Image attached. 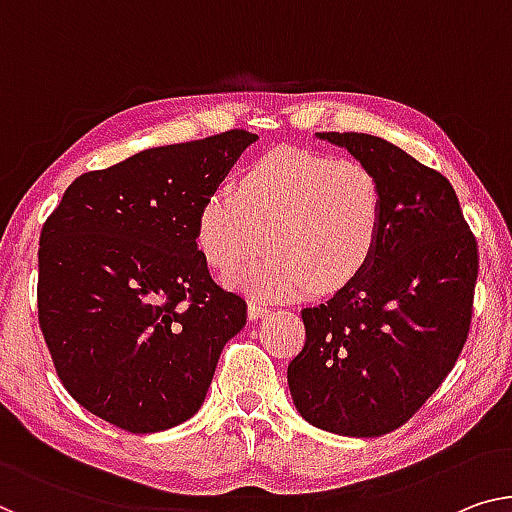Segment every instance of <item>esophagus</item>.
Instances as JSON below:
<instances>
[{"mask_svg":"<svg viewBox=\"0 0 512 512\" xmlns=\"http://www.w3.org/2000/svg\"><path fill=\"white\" fill-rule=\"evenodd\" d=\"M269 312H271L269 305H264V303H259V301H250L248 303V317L250 319H259V317L269 315Z\"/></svg>","mask_w":512,"mask_h":512,"instance_id":"esophagus-1","label":"esophagus"}]
</instances>
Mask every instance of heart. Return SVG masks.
<instances>
[{"mask_svg": "<svg viewBox=\"0 0 512 512\" xmlns=\"http://www.w3.org/2000/svg\"><path fill=\"white\" fill-rule=\"evenodd\" d=\"M381 223L379 181L358 160L278 151L250 165L234 188L218 186L204 197L195 246L227 278L257 255L264 236L269 255L230 282L257 299L292 301L361 278Z\"/></svg>", "mask_w": 512, "mask_h": 512, "instance_id": "heart-1", "label": "heart"}]
</instances>
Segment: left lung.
Returning a JSON list of instances; mask_svg holds the SVG:
<instances>
[{"mask_svg": "<svg viewBox=\"0 0 512 512\" xmlns=\"http://www.w3.org/2000/svg\"><path fill=\"white\" fill-rule=\"evenodd\" d=\"M375 174L377 253L352 285L303 308L287 368L299 414L345 437L398 430L455 368L471 331L478 243L444 174L365 133H317Z\"/></svg>", "mask_w": 512, "mask_h": 512, "instance_id": "left-lung-1", "label": "left lung"}]
</instances>
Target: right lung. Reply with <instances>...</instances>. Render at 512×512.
I'll list each match as a JSON object with an SVG mask.
<instances>
[{
    "label": "right lung",
    "instance_id": "right-lung-1",
    "mask_svg": "<svg viewBox=\"0 0 512 512\" xmlns=\"http://www.w3.org/2000/svg\"><path fill=\"white\" fill-rule=\"evenodd\" d=\"M257 135L234 128L140 151L66 188L38 243V326L61 384L133 434L202 407L248 305L195 246L207 197Z\"/></svg>",
    "mask_w": 512,
    "mask_h": 512
}]
</instances>
